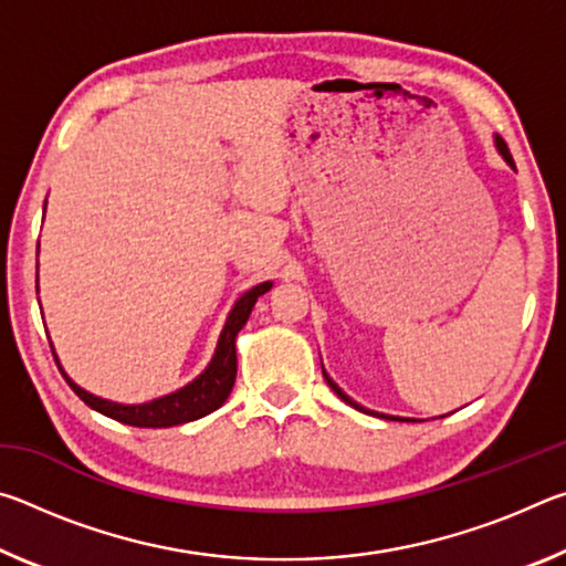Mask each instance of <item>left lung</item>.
Here are the masks:
<instances>
[{
    "instance_id": "1",
    "label": "left lung",
    "mask_w": 566,
    "mask_h": 566,
    "mask_svg": "<svg viewBox=\"0 0 566 566\" xmlns=\"http://www.w3.org/2000/svg\"><path fill=\"white\" fill-rule=\"evenodd\" d=\"M494 145H496V151H500V155L504 157V161L506 165H510L512 169H514V159H512V155H510V147H506V142L500 137V134H494ZM322 375H324V379H327V385L332 387V391L334 395H337L342 401H347L349 407H354V409H359V411H364V415H377V417H381V419H395V421H415V419H407V417H391V415H379V411H371V409H364L361 405H357V401H354L349 395H344V391L334 385V379L327 375V371H324V367H322Z\"/></svg>"
}]
</instances>
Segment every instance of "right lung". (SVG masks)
<instances>
[{
  "mask_svg": "<svg viewBox=\"0 0 566 566\" xmlns=\"http://www.w3.org/2000/svg\"><path fill=\"white\" fill-rule=\"evenodd\" d=\"M44 209H46V202H44ZM36 290H40V286H36ZM270 290H272V282H262L239 296L224 322L222 334H219L217 349L212 354V361L207 364V369L199 377L191 379L189 385L179 387L177 391H169L165 397L142 401V405H119V401L102 399L97 395H92V391L82 389L80 385H74V381L66 377V371L60 364V357H56V352L52 347L54 361L64 375L66 385L74 389V395L104 417L117 419L122 424H129V427H147V429L187 424V421L212 415V411L222 407L227 397L232 395V387L237 379V334L247 324L256 300Z\"/></svg>",
  "mask_w": 566,
  "mask_h": 566,
  "instance_id": "right-lung-1",
  "label": "right lung"
}]
</instances>
